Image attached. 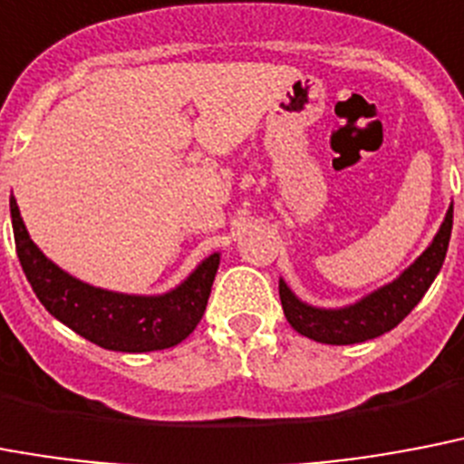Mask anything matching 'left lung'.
I'll use <instances>...</instances> for the list:
<instances>
[{
    "mask_svg": "<svg viewBox=\"0 0 464 464\" xmlns=\"http://www.w3.org/2000/svg\"><path fill=\"white\" fill-rule=\"evenodd\" d=\"M450 232H453V203L440 222L433 242L410 268L402 270L395 280L379 290L337 309H324L302 302L290 290V285L280 277V302H283L285 318L299 335L324 344L366 343L372 337L392 331L421 302V296L439 276L440 266L446 261Z\"/></svg>",
    "mask_w": 464,
    "mask_h": 464,
    "instance_id": "8db88e82",
    "label": "left lung"
}]
</instances>
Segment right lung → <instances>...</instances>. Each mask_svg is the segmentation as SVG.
Masks as SVG:
<instances>
[{
	"label": "right lung",
	"instance_id": "right-lung-1",
	"mask_svg": "<svg viewBox=\"0 0 464 464\" xmlns=\"http://www.w3.org/2000/svg\"><path fill=\"white\" fill-rule=\"evenodd\" d=\"M9 208L18 261L33 292L52 316L85 340L114 352L168 350L187 340L203 318L220 266L218 251L165 295H124L92 287L59 268L31 239L14 196Z\"/></svg>",
	"mask_w": 464,
	"mask_h": 464
}]
</instances>
